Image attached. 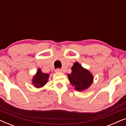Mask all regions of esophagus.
Segmentation results:
<instances>
[{"instance_id": "1", "label": "esophagus", "mask_w": 126, "mask_h": 126, "mask_svg": "<svg viewBox=\"0 0 126 126\" xmlns=\"http://www.w3.org/2000/svg\"><path fill=\"white\" fill-rule=\"evenodd\" d=\"M56 72H57V73H62L63 71H62V70L60 69H57L56 70Z\"/></svg>"}]
</instances>
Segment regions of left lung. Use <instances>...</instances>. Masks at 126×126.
Returning <instances> with one entry per match:
<instances>
[{
    "instance_id": "1",
    "label": "left lung",
    "mask_w": 126,
    "mask_h": 126,
    "mask_svg": "<svg viewBox=\"0 0 126 126\" xmlns=\"http://www.w3.org/2000/svg\"><path fill=\"white\" fill-rule=\"evenodd\" d=\"M71 74H68V78L72 86L77 91H85L94 82V76L91 72L76 62L71 68Z\"/></svg>"
}]
</instances>
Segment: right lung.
I'll return each instance as SVG.
<instances>
[{"mask_svg": "<svg viewBox=\"0 0 126 126\" xmlns=\"http://www.w3.org/2000/svg\"><path fill=\"white\" fill-rule=\"evenodd\" d=\"M49 74L43 73L41 69L38 68L36 73L32 77V85L37 88L44 87L49 80Z\"/></svg>", "mask_w": 126, "mask_h": 126, "instance_id": "right-lung-1", "label": "right lung"}]
</instances>
